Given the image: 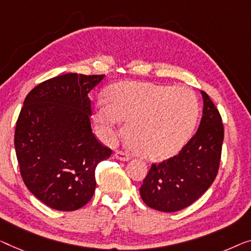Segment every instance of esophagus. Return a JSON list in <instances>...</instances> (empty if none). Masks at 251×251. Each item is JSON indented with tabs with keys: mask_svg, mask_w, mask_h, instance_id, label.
Segmentation results:
<instances>
[{
	"mask_svg": "<svg viewBox=\"0 0 251 251\" xmlns=\"http://www.w3.org/2000/svg\"><path fill=\"white\" fill-rule=\"evenodd\" d=\"M115 158L118 160H122V161H128L130 159V155L127 152L124 151H116L115 152Z\"/></svg>",
	"mask_w": 251,
	"mask_h": 251,
	"instance_id": "1",
	"label": "esophagus"
}]
</instances>
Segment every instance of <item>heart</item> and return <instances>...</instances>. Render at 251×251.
<instances>
[{
  "mask_svg": "<svg viewBox=\"0 0 251 251\" xmlns=\"http://www.w3.org/2000/svg\"><path fill=\"white\" fill-rule=\"evenodd\" d=\"M100 102L95 122L100 137L111 143L128 123L126 138L145 159L160 161L180 151L192 136L198 117V103L189 89L143 82H118Z\"/></svg>",
  "mask_w": 251,
  "mask_h": 251,
  "instance_id": "obj_1",
  "label": "heart"
}]
</instances>
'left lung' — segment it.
Instances as JSON below:
<instances>
[{
	"label": "left lung",
	"mask_w": 251,
	"mask_h": 251,
	"mask_svg": "<svg viewBox=\"0 0 251 251\" xmlns=\"http://www.w3.org/2000/svg\"><path fill=\"white\" fill-rule=\"evenodd\" d=\"M197 132L177 155L152 163L140 188L142 200L160 212H177L196 201L213 184L221 161L224 127L206 92Z\"/></svg>",
	"instance_id": "left-lung-1"
}]
</instances>
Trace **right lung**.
Returning <instances> with one entry per match:
<instances>
[{
	"label": "right lung",
	"mask_w": 251,
	"mask_h": 251,
	"mask_svg": "<svg viewBox=\"0 0 251 251\" xmlns=\"http://www.w3.org/2000/svg\"><path fill=\"white\" fill-rule=\"evenodd\" d=\"M103 76L63 74L25 97L14 132L17 159L25 185L50 208L83 207L95 194L97 164L113 152L90 123L88 93Z\"/></svg>",
	"instance_id": "1"
}]
</instances>
